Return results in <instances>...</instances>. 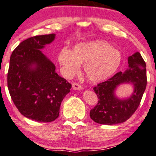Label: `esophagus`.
I'll return each instance as SVG.
<instances>
[{
    "label": "esophagus",
    "mask_w": 156,
    "mask_h": 156,
    "mask_svg": "<svg viewBox=\"0 0 156 156\" xmlns=\"http://www.w3.org/2000/svg\"><path fill=\"white\" fill-rule=\"evenodd\" d=\"M73 90H80L82 88L81 85H80L79 83H73Z\"/></svg>",
    "instance_id": "1"
}]
</instances>
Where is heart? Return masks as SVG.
Instances as JSON below:
<instances>
[{
  "mask_svg": "<svg viewBox=\"0 0 156 156\" xmlns=\"http://www.w3.org/2000/svg\"><path fill=\"white\" fill-rule=\"evenodd\" d=\"M122 61L119 49L102 41H92L76 44L69 50L61 49L58 61L66 78H73L83 64V74L92 83H98L113 75Z\"/></svg>",
  "mask_w": 156,
  "mask_h": 156,
  "instance_id": "heart-1",
  "label": "heart"
}]
</instances>
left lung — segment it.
<instances>
[{
    "label": "left lung",
    "mask_w": 156,
    "mask_h": 156,
    "mask_svg": "<svg viewBox=\"0 0 156 156\" xmlns=\"http://www.w3.org/2000/svg\"><path fill=\"white\" fill-rule=\"evenodd\" d=\"M128 69L119 72L93 88L98 101L90 110V118L101 124L112 125L129 119L139 106L147 87L146 64L139 52L128 58ZM130 83L134 87L127 99H119L114 92L119 85Z\"/></svg>",
    "instance_id": "8db88e82"
}]
</instances>
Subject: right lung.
<instances>
[{"instance_id": "1", "label": "right lung", "mask_w": 156, "mask_h": 156, "mask_svg": "<svg viewBox=\"0 0 156 156\" xmlns=\"http://www.w3.org/2000/svg\"><path fill=\"white\" fill-rule=\"evenodd\" d=\"M55 34L37 35L22 41L9 61L7 85L19 112L27 119L51 122L59 116L63 99L72 85L55 72V66L41 49Z\"/></svg>"}]
</instances>
